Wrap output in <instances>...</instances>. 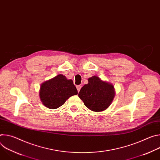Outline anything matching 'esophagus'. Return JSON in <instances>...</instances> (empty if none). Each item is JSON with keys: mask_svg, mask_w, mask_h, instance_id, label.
I'll list each match as a JSON object with an SVG mask.
<instances>
[{"mask_svg": "<svg viewBox=\"0 0 160 160\" xmlns=\"http://www.w3.org/2000/svg\"><path fill=\"white\" fill-rule=\"evenodd\" d=\"M81 87H82L81 85H77V90H78V92H80V90L81 89Z\"/></svg>", "mask_w": 160, "mask_h": 160, "instance_id": "1", "label": "esophagus"}]
</instances>
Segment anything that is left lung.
I'll return each mask as SVG.
<instances>
[{
  "instance_id": "1",
  "label": "left lung",
  "mask_w": 160,
  "mask_h": 160,
  "mask_svg": "<svg viewBox=\"0 0 160 160\" xmlns=\"http://www.w3.org/2000/svg\"><path fill=\"white\" fill-rule=\"evenodd\" d=\"M88 82L81 88L78 97L91 111L100 112L106 110L115 96L113 85L97 76L89 78Z\"/></svg>"
}]
</instances>
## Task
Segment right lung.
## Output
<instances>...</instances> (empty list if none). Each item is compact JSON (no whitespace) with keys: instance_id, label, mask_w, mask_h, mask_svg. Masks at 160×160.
<instances>
[{"instance_id":"obj_1","label":"right lung","mask_w":160,"mask_h":160,"mask_svg":"<svg viewBox=\"0 0 160 160\" xmlns=\"http://www.w3.org/2000/svg\"><path fill=\"white\" fill-rule=\"evenodd\" d=\"M77 94L73 80H68L61 74L42 83L39 92L43 104L52 109L61 106L68 98Z\"/></svg>"}]
</instances>
